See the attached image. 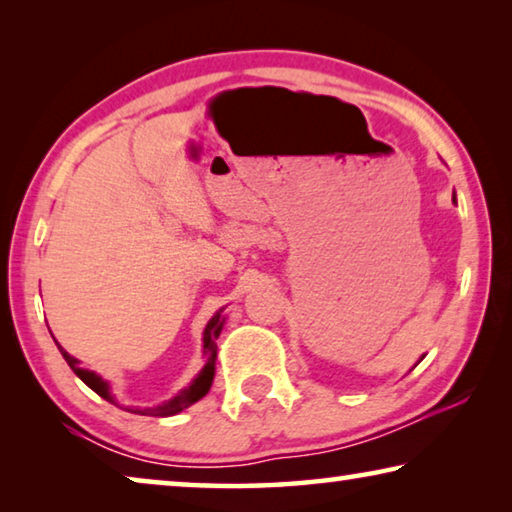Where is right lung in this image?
Segmentation results:
<instances>
[{"instance_id": "add662e5", "label": "right lung", "mask_w": 512, "mask_h": 512, "mask_svg": "<svg viewBox=\"0 0 512 512\" xmlns=\"http://www.w3.org/2000/svg\"><path fill=\"white\" fill-rule=\"evenodd\" d=\"M221 327H223V318H221V311H219V314H216L210 320V323H207V327H205L203 352H205L207 363H205V368L201 370V375L194 379L192 386L185 388V391H180L176 397H173V400L164 402L160 406H153V409H131V406H124V411L140 413V415H155V418H169V415H176V413H180L183 409H187V406H192L194 402L201 400V397H205L207 391H210V388H212L214 368H216V339H219ZM58 350H60V354H63V359L67 361V366L74 370L76 377H79L81 381H85V384H88L94 393L101 395L103 400L115 402V400H112L110 388H108L106 381H103L99 375H94V372H90V370H83L79 366L81 361L74 359V357H69V354L63 348H60V345H58Z\"/></svg>"}]
</instances>
